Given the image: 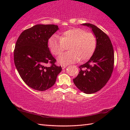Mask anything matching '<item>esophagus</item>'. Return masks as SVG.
<instances>
[{"label":"esophagus","mask_w":130,"mask_h":130,"mask_svg":"<svg viewBox=\"0 0 130 130\" xmlns=\"http://www.w3.org/2000/svg\"><path fill=\"white\" fill-rule=\"evenodd\" d=\"M67 65H61V68H62V69H65L66 68H67Z\"/></svg>","instance_id":"1"}]
</instances>
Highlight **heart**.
Returning <instances> with one entry per match:
<instances>
[{"mask_svg":"<svg viewBox=\"0 0 130 130\" xmlns=\"http://www.w3.org/2000/svg\"><path fill=\"white\" fill-rule=\"evenodd\" d=\"M96 45L97 40L94 34L79 28L63 32L59 37L53 35L48 40L50 50L55 56L60 55L65 46L69 45L68 49L69 51L61 55L57 59L58 62L63 65L89 60L94 53Z\"/></svg>","mask_w":130,"mask_h":130,"instance_id":"obj_1","label":"heart"}]
</instances>
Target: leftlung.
Here are the masks:
<instances>
[{
    "label": "left lung",
    "instance_id": "8db88e82",
    "mask_svg": "<svg viewBox=\"0 0 130 130\" xmlns=\"http://www.w3.org/2000/svg\"><path fill=\"white\" fill-rule=\"evenodd\" d=\"M82 25L92 29L97 45L89 60L79 67L80 71L73 82L82 92L92 94L101 90L111 78L114 67V51L109 37L101 29L90 23Z\"/></svg>",
    "mask_w": 130,
    "mask_h": 130
}]
</instances>
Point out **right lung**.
I'll use <instances>...</instances> for the list:
<instances>
[{
  "label": "right lung",
  "instance_id": "add662e5",
  "mask_svg": "<svg viewBox=\"0 0 130 130\" xmlns=\"http://www.w3.org/2000/svg\"><path fill=\"white\" fill-rule=\"evenodd\" d=\"M59 29L55 24H37L19 36L14 50V61L24 82L32 89L44 91L53 86L62 70L55 64L48 40ZM51 64L47 67V63Z\"/></svg>",
  "mask_w": 130,
  "mask_h": 130
}]
</instances>
